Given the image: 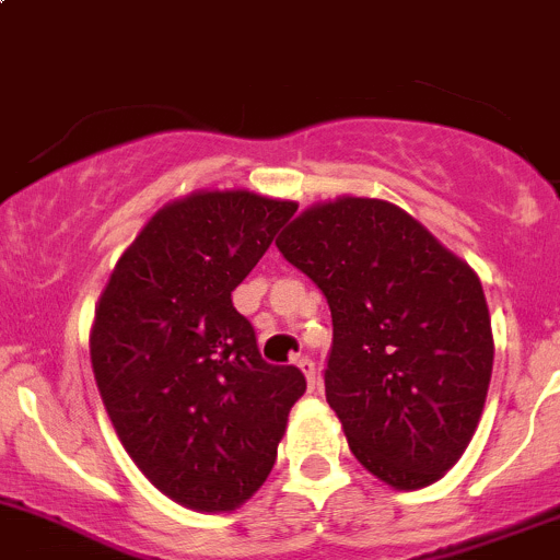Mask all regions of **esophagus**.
<instances>
[{"mask_svg":"<svg viewBox=\"0 0 560 560\" xmlns=\"http://www.w3.org/2000/svg\"><path fill=\"white\" fill-rule=\"evenodd\" d=\"M296 364H299V369H302V372H304V377H307L310 390H313L315 383H318V374H315V361L307 359V355H302V359H299Z\"/></svg>","mask_w":560,"mask_h":560,"instance_id":"esophagus-1","label":"esophagus"}]
</instances>
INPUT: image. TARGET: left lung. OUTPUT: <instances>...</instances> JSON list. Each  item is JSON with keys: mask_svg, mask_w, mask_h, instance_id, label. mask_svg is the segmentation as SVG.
I'll list each match as a JSON object with an SVG mask.
<instances>
[{"mask_svg": "<svg viewBox=\"0 0 560 560\" xmlns=\"http://www.w3.org/2000/svg\"><path fill=\"white\" fill-rule=\"evenodd\" d=\"M331 310L326 401L355 458L399 491L431 486L477 429L493 372L469 264L383 199L310 207L278 240Z\"/></svg>", "mask_w": 560, "mask_h": 560, "instance_id": "1", "label": "left lung"}]
</instances>
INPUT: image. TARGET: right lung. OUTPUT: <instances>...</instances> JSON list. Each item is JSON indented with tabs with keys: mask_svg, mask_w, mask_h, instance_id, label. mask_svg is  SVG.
<instances>
[{
	"mask_svg": "<svg viewBox=\"0 0 560 560\" xmlns=\"http://www.w3.org/2000/svg\"><path fill=\"white\" fill-rule=\"evenodd\" d=\"M293 212V201L250 191L172 201L120 256L100 299L91 364L120 445L191 510H234L258 491L307 390L296 366L261 359L232 302Z\"/></svg>",
	"mask_w": 560,
	"mask_h": 560,
	"instance_id": "add662e5",
	"label": "right lung"
}]
</instances>
